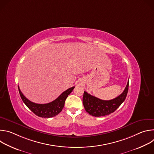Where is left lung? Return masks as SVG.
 Returning <instances> with one entry per match:
<instances>
[{"instance_id":"obj_1","label":"left lung","mask_w":154,"mask_h":154,"mask_svg":"<svg viewBox=\"0 0 154 154\" xmlns=\"http://www.w3.org/2000/svg\"><path fill=\"white\" fill-rule=\"evenodd\" d=\"M128 90V81L122 94L117 97L104 100L84 91L83 104L86 112L93 116H103L113 113L125 100Z\"/></svg>"}]
</instances>
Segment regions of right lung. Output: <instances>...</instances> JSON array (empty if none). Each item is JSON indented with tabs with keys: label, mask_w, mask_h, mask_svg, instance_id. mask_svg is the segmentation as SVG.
<instances>
[{
	"label": "right lung",
	"mask_w": 154,
	"mask_h": 154,
	"mask_svg": "<svg viewBox=\"0 0 154 154\" xmlns=\"http://www.w3.org/2000/svg\"><path fill=\"white\" fill-rule=\"evenodd\" d=\"M74 88V86L64 91L54 101L45 104H39L31 102L22 93L19 86L18 89L22 100L33 113L41 118H49L55 116L61 112L64 107L66 99L68 97V95L72 91Z\"/></svg>",
	"instance_id": "obj_1"
}]
</instances>
